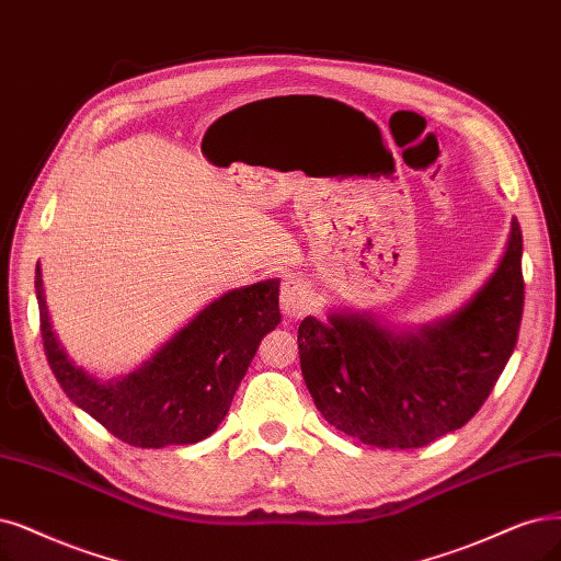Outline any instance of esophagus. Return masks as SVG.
Segmentation results:
<instances>
[{
  "mask_svg": "<svg viewBox=\"0 0 561 561\" xmlns=\"http://www.w3.org/2000/svg\"><path fill=\"white\" fill-rule=\"evenodd\" d=\"M279 305L286 319H300L312 309V288L300 277H286L282 282Z\"/></svg>",
  "mask_w": 561,
  "mask_h": 561,
  "instance_id": "34e87169",
  "label": "esophagus"
}]
</instances>
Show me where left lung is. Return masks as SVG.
Returning <instances> with one entry per match:
<instances>
[{"label": "left lung", "instance_id": "1", "mask_svg": "<svg viewBox=\"0 0 561 561\" xmlns=\"http://www.w3.org/2000/svg\"><path fill=\"white\" fill-rule=\"evenodd\" d=\"M523 231L494 273L453 314L400 328L335 309L302 319L300 367L321 416L367 446L421 448L460 430L504 371L523 321Z\"/></svg>", "mask_w": 561, "mask_h": 561}]
</instances>
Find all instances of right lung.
I'll list each match as a JSON object with an SVG mask.
<instances>
[{"label": "right lung", "instance_id": "obj_1", "mask_svg": "<svg viewBox=\"0 0 561 561\" xmlns=\"http://www.w3.org/2000/svg\"><path fill=\"white\" fill-rule=\"evenodd\" d=\"M41 337L67 398L138 448L198 444L219 427L261 340L282 321L279 279L233 288L180 328L157 354L117 379H96L59 344L36 265Z\"/></svg>", "mask_w": 561, "mask_h": 561}]
</instances>
